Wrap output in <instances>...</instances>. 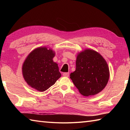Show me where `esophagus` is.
Returning <instances> with one entry per match:
<instances>
[{"label":"esophagus","mask_w":130,"mask_h":130,"mask_svg":"<svg viewBox=\"0 0 130 130\" xmlns=\"http://www.w3.org/2000/svg\"><path fill=\"white\" fill-rule=\"evenodd\" d=\"M63 76H64L65 77H68L69 76V73H63Z\"/></svg>","instance_id":"1"}]
</instances>
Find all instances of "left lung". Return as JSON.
Segmentation results:
<instances>
[{"label":"left lung","instance_id":"1","mask_svg":"<svg viewBox=\"0 0 130 130\" xmlns=\"http://www.w3.org/2000/svg\"><path fill=\"white\" fill-rule=\"evenodd\" d=\"M109 77V68L103 57L92 50L87 49L77 56L76 70L70 78L84 96L96 94L106 86Z\"/></svg>","mask_w":130,"mask_h":130}]
</instances>
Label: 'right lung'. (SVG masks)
I'll use <instances>...</instances> for the list:
<instances>
[{
    "instance_id": "right-lung-1",
    "label": "right lung",
    "mask_w": 130,
    "mask_h": 130,
    "mask_svg": "<svg viewBox=\"0 0 130 130\" xmlns=\"http://www.w3.org/2000/svg\"><path fill=\"white\" fill-rule=\"evenodd\" d=\"M55 52L46 47L36 48L30 53L23 64V78L29 86L44 92L61 77L59 67L52 60Z\"/></svg>"
}]
</instances>
